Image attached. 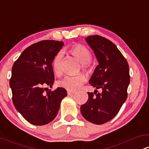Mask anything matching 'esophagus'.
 <instances>
[{
	"mask_svg": "<svg viewBox=\"0 0 149 149\" xmlns=\"http://www.w3.org/2000/svg\"><path fill=\"white\" fill-rule=\"evenodd\" d=\"M67 94H68V95H69V96H73V95H74L75 94H76V92H72V91H68Z\"/></svg>",
	"mask_w": 149,
	"mask_h": 149,
	"instance_id": "obj_1",
	"label": "esophagus"
}]
</instances>
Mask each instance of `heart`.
<instances>
[{"mask_svg":"<svg viewBox=\"0 0 149 149\" xmlns=\"http://www.w3.org/2000/svg\"><path fill=\"white\" fill-rule=\"evenodd\" d=\"M70 52L72 55L79 61L82 64V68L87 71L88 70L89 63L92 60V54L88 47L85 46L77 44L73 45L70 49ZM64 53L61 51L56 54L52 60V69L54 73L57 76H59L62 72V64ZM86 82V77L83 74H78L76 76H66L62 79L59 80L57 83L58 85L69 91H76L79 89Z\"/></svg>","mask_w":149,"mask_h":149,"instance_id":"1","label":"heart"}]
</instances>
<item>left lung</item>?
I'll list each match as a JSON object with an SVG mask.
<instances>
[{"label": "left lung", "mask_w": 149, "mask_h": 149, "mask_svg": "<svg viewBox=\"0 0 149 149\" xmlns=\"http://www.w3.org/2000/svg\"><path fill=\"white\" fill-rule=\"evenodd\" d=\"M85 41L99 63L89 83L102 92H88V100L81 105L80 111L89 122L102 125L113 118L127 100L129 66L116 45L108 39L95 35L87 37Z\"/></svg>", "instance_id": "1"}]
</instances>
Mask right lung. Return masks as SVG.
Listing matches in <instances>:
<instances>
[{"label":"right lung","instance_id":"add662e5","mask_svg":"<svg viewBox=\"0 0 149 149\" xmlns=\"http://www.w3.org/2000/svg\"><path fill=\"white\" fill-rule=\"evenodd\" d=\"M64 45L62 41L42 40L25 49L14 63L10 86L15 109L34 125H43L55 118L67 92L63 88L45 94L54 76L52 60Z\"/></svg>","mask_w":149,"mask_h":149}]
</instances>
